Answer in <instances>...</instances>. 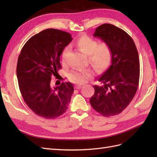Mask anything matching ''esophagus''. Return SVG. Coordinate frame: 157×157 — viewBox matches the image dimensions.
Wrapping results in <instances>:
<instances>
[{"label":"esophagus","instance_id":"obj_1","mask_svg":"<svg viewBox=\"0 0 157 157\" xmlns=\"http://www.w3.org/2000/svg\"><path fill=\"white\" fill-rule=\"evenodd\" d=\"M82 87V86H81V85H76V86H75V89H78V90L80 89Z\"/></svg>","mask_w":157,"mask_h":157}]
</instances>
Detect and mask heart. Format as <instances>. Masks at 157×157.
Segmentation results:
<instances>
[{"mask_svg": "<svg viewBox=\"0 0 157 157\" xmlns=\"http://www.w3.org/2000/svg\"><path fill=\"white\" fill-rule=\"evenodd\" d=\"M75 45L79 51L88 55V62L93 67L98 70H104L111 64L113 51L111 45L107 42L98 43L96 40L84 35L78 38ZM69 48L66 47L62 52L61 61L64 63ZM92 73L90 69L75 70L69 73V80L78 84H82L91 78Z\"/></svg>", "mask_w": 157, "mask_h": 157, "instance_id": "heart-1", "label": "heart"}]
</instances>
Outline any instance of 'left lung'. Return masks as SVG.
Returning <instances> with one entry per match:
<instances>
[{
    "instance_id": "left-lung-1",
    "label": "left lung",
    "mask_w": 157,
    "mask_h": 157,
    "mask_svg": "<svg viewBox=\"0 0 157 157\" xmlns=\"http://www.w3.org/2000/svg\"><path fill=\"white\" fill-rule=\"evenodd\" d=\"M94 37L109 42L113 51L109 68L99 78L103 86L94 85L90 102L105 117L121 113L132 101L138 90L140 61L135 43L128 33L112 24L105 23L96 29Z\"/></svg>"
}]
</instances>
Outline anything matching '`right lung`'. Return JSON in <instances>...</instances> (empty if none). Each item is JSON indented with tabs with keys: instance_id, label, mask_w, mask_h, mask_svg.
<instances>
[{
	"instance_id": "1",
	"label": "right lung",
	"mask_w": 157,
	"mask_h": 157,
	"mask_svg": "<svg viewBox=\"0 0 157 157\" xmlns=\"http://www.w3.org/2000/svg\"><path fill=\"white\" fill-rule=\"evenodd\" d=\"M72 40L68 32L46 29L29 38L22 48L17 65L19 90L29 108L45 119L64 113L74 91L70 82L52 86V75L61 69L60 56Z\"/></svg>"
}]
</instances>
